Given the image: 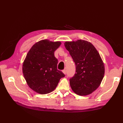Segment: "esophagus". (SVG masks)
Segmentation results:
<instances>
[{
	"mask_svg": "<svg viewBox=\"0 0 123 123\" xmlns=\"http://www.w3.org/2000/svg\"><path fill=\"white\" fill-rule=\"evenodd\" d=\"M66 69H64V70H63V71H62V72H63V74H66Z\"/></svg>",
	"mask_w": 123,
	"mask_h": 123,
	"instance_id": "34e87169",
	"label": "esophagus"
}]
</instances>
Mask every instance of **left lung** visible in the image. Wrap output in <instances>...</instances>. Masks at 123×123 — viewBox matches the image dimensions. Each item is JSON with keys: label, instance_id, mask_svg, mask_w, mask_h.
<instances>
[{"label": "left lung", "instance_id": "1", "mask_svg": "<svg viewBox=\"0 0 123 123\" xmlns=\"http://www.w3.org/2000/svg\"><path fill=\"white\" fill-rule=\"evenodd\" d=\"M75 65V74L70 79L72 89L77 95H89L97 88L103 80L105 67L98 52L91 43L79 40L66 42Z\"/></svg>", "mask_w": 123, "mask_h": 123}]
</instances>
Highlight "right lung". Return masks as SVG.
<instances>
[{"label":"right lung","mask_w":123,"mask_h":123,"mask_svg":"<svg viewBox=\"0 0 123 123\" xmlns=\"http://www.w3.org/2000/svg\"><path fill=\"white\" fill-rule=\"evenodd\" d=\"M61 45L60 42L44 40L34 45L28 52L23 64V73L28 86L40 94L52 92L65 76L57 70L58 60L54 51Z\"/></svg>","instance_id":"1"}]
</instances>
